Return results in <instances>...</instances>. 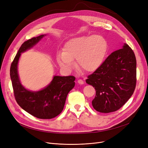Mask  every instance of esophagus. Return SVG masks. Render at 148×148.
I'll return each instance as SVG.
<instances>
[{
    "mask_svg": "<svg viewBox=\"0 0 148 148\" xmlns=\"http://www.w3.org/2000/svg\"><path fill=\"white\" fill-rule=\"evenodd\" d=\"M77 83L80 84H84V81L83 80L79 79V80H78V81H77Z\"/></svg>",
    "mask_w": 148,
    "mask_h": 148,
    "instance_id": "obj_1",
    "label": "esophagus"
}]
</instances>
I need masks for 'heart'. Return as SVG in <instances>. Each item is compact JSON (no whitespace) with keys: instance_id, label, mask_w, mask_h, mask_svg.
<instances>
[{"instance_id":"heart-1","label":"heart","mask_w":148,"mask_h":148,"mask_svg":"<svg viewBox=\"0 0 148 148\" xmlns=\"http://www.w3.org/2000/svg\"><path fill=\"white\" fill-rule=\"evenodd\" d=\"M107 51V42L101 35H85L70 39L64 44L63 52L57 54L60 67L69 71L74 66L76 59L79 68L92 73L103 63Z\"/></svg>"}]
</instances>
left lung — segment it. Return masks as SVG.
I'll list each match as a JSON object with an SVG mask.
<instances>
[{
    "label": "left lung",
    "mask_w": 148,
    "mask_h": 148,
    "mask_svg": "<svg viewBox=\"0 0 148 148\" xmlns=\"http://www.w3.org/2000/svg\"><path fill=\"white\" fill-rule=\"evenodd\" d=\"M136 80L135 54L124 44L122 49L112 53L86 80L96 90L93 107L105 113L119 110L133 94Z\"/></svg>",
    "instance_id": "obj_1"
}]
</instances>
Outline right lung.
Instances as JSON below:
<instances>
[{
	"label": "right lung",
	"instance_id": "right-lung-1",
	"mask_svg": "<svg viewBox=\"0 0 148 148\" xmlns=\"http://www.w3.org/2000/svg\"><path fill=\"white\" fill-rule=\"evenodd\" d=\"M45 35L34 37L21 45L11 64L10 77L14 97L18 104L37 118L49 119L55 118L63 110L68 94L75 86V77L54 75L47 86L33 92L21 84L17 69L21 53L33 47Z\"/></svg>",
	"mask_w": 148,
	"mask_h": 148
}]
</instances>
